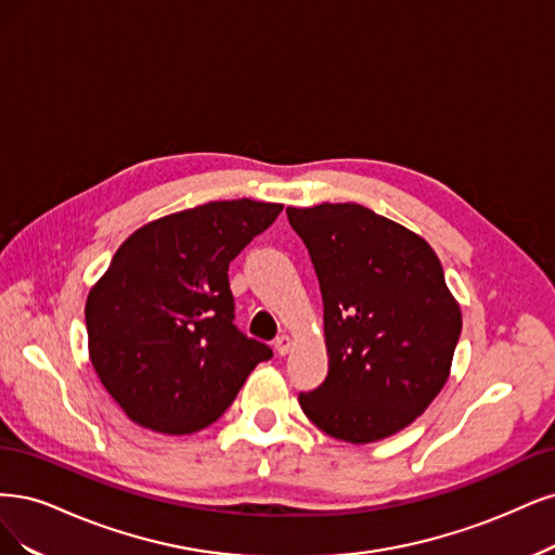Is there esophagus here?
Masks as SVG:
<instances>
[{"instance_id":"esophagus-1","label":"esophagus","mask_w":555,"mask_h":555,"mask_svg":"<svg viewBox=\"0 0 555 555\" xmlns=\"http://www.w3.org/2000/svg\"><path fill=\"white\" fill-rule=\"evenodd\" d=\"M274 348H276V352H279L281 357H283V354H288V352L293 350V336H288V334H281V336H276Z\"/></svg>"}]
</instances>
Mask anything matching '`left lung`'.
<instances>
[{
  "mask_svg": "<svg viewBox=\"0 0 555 555\" xmlns=\"http://www.w3.org/2000/svg\"><path fill=\"white\" fill-rule=\"evenodd\" d=\"M325 307L330 373L299 405L352 444L413 424L440 395L461 336V307L417 232L354 203L288 207Z\"/></svg>",
  "mask_w": 555,
  "mask_h": 555,
  "instance_id": "obj_1",
  "label": "left lung"
}]
</instances>
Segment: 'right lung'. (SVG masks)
<instances>
[{
  "mask_svg": "<svg viewBox=\"0 0 555 555\" xmlns=\"http://www.w3.org/2000/svg\"><path fill=\"white\" fill-rule=\"evenodd\" d=\"M219 201L138 228L85 304L89 360L127 417L168 436L217 422L272 350L235 325L228 264L281 214Z\"/></svg>",
  "mask_w": 555,
  "mask_h": 555,
  "instance_id": "obj_1",
  "label": "right lung"
}]
</instances>
